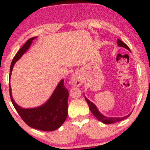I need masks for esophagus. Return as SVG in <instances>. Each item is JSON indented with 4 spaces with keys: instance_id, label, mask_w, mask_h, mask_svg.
I'll return each mask as SVG.
<instances>
[{
    "instance_id": "esophagus-1",
    "label": "esophagus",
    "mask_w": 150,
    "mask_h": 150,
    "mask_svg": "<svg viewBox=\"0 0 150 150\" xmlns=\"http://www.w3.org/2000/svg\"><path fill=\"white\" fill-rule=\"evenodd\" d=\"M71 85L74 87H80L82 83V78L80 74L75 73L73 74L71 77Z\"/></svg>"
}]
</instances>
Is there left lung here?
I'll return each instance as SVG.
<instances>
[{"mask_svg":"<svg viewBox=\"0 0 150 150\" xmlns=\"http://www.w3.org/2000/svg\"><path fill=\"white\" fill-rule=\"evenodd\" d=\"M117 44H118V46H120V47H123L130 51V48H129L128 46L125 44V43H123L121 40H120V39H118V40H117ZM85 100L87 101V104L89 105V109H90L91 112H92L93 113V115L97 118L98 120L102 122V123H105V124H111V123H116V122L123 120L130 116V115L131 114V113H130V114L127 115L126 116L121 117V118H118V117H114V118H113V117L105 116L101 112H99V111L98 110L97 107L96 106V105L94 104V103L89 101L87 97H85Z\"/></svg>","mask_w":150,"mask_h":150,"instance_id":"obj_1","label":"left lung"}]
</instances>
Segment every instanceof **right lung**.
<instances>
[{
  "instance_id": "right-lung-1",
  "label": "right lung",
  "mask_w": 150,
  "mask_h": 150,
  "mask_svg": "<svg viewBox=\"0 0 150 150\" xmlns=\"http://www.w3.org/2000/svg\"><path fill=\"white\" fill-rule=\"evenodd\" d=\"M37 37L28 39L15 55L10 65V79L14 65L29 49L32 42ZM68 90L65 88L63 80L60 81L54 92L44 104L36 108H24L15 103L12 96L10 85V95L12 103L22 119L31 128L43 131H53L61 126L68 116Z\"/></svg>"
}]
</instances>
